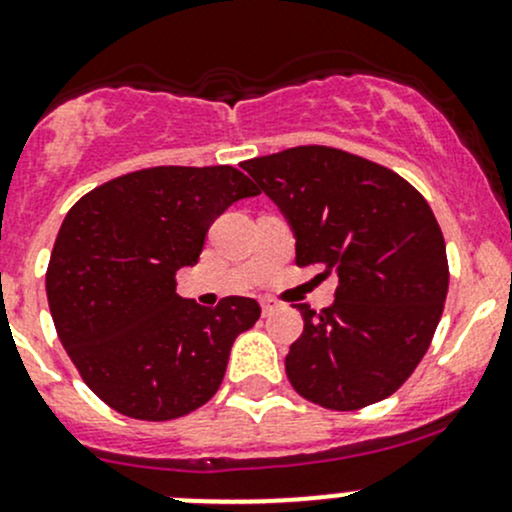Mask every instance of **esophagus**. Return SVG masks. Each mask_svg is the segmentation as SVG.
Segmentation results:
<instances>
[{"instance_id":"obj_1","label":"esophagus","mask_w":512,"mask_h":512,"mask_svg":"<svg viewBox=\"0 0 512 512\" xmlns=\"http://www.w3.org/2000/svg\"><path fill=\"white\" fill-rule=\"evenodd\" d=\"M272 309H275V304H272L270 299H262V314H265V317H270Z\"/></svg>"}]
</instances>
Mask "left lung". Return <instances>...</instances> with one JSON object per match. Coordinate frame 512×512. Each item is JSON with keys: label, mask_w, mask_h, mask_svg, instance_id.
<instances>
[{"label": "left lung", "mask_w": 512, "mask_h": 512, "mask_svg": "<svg viewBox=\"0 0 512 512\" xmlns=\"http://www.w3.org/2000/svg\"><path fill=\"white\" fill-rule=\"evenodd\" d=\"M294 232L297 265L337 277L322 312L294 304L304 332L289 347L299 396L356 411L394 394L431 344L448 292L443 232L399 173L329 146L242 163Z\"/></svg>", "instance_id": "left-lung-1"}]
</instances>
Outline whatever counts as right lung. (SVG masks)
Returning a JSON list of instances; mask_svg holds the SVG:
<instances>
[{
	"instance_id": "add662e5",
	"label": "right lung",
	"mask_w": 512,
	"mask_h": 512,
	"mask_svg": "<svg viewBox=\"0 0 512 512\" xmlns=\"http://www.w3.org/2000/svg\"><path fill=\"white\" fill-rule=\"evenodd\" d=\"M260 195L232 165H158L86 193L66 213L46 270L56 334L81 379L113 411L170 421L223 384L232 342L260 319L250 297L200 307L175 292L208 227Z\"/></svg>"
}]
</instances>
